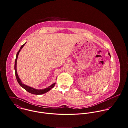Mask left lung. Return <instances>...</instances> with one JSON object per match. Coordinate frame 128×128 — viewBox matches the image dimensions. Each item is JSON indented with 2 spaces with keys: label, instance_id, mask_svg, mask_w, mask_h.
I'll return each mask as SVG.
<instances>
[{
  "label": "left lung",
  "instance_id": "obj_1",
  "mask_svg": "<svg viewBox=\"0 0 128 128\" xmlns=\"http://www.w3.org/2000/svg\"><path fill=\"white\" fill-rule=\"evenodd\" d=\"M108 54H109V55H110V57H111V55H110V53H108Z\"/></svg>",
  "mask_w": 128,
  "mask_h": 128
}]
</instances>
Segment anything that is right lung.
<instances>
[{
  "instance_id": "obj_1",
  "label": "right lung",
  "mask_w": 128,
  "mask_h": 128,
  "mask_svg": "<svg viewBox=\"0 0 128 128\" xmlns=\"http://www.w3.org/2000/svg\"><path fill=\"white\" fill-rule=\"evenodd\" d=\"M26 44V43L22 45L20 49L19 50V51H18L17 54H16V59H15V65H14V69H15V76H16V79H17V81L18 82V83H19V84L26 91H27V92H28L29 93H31L32 94H35V95H41V94H44L47 92H48L49 91H50L52 88H53L55 85V83H54L52 85L49 86L48 88H46L44 89H42V90H37V89H34L33 88H32L31 87H29V86H28L25 84H23L21 80H20V79L18 77V74L17 73V71H16V63H17V58H18V54H19V52L20 51V50H21V49L23 48V47L25 45V44Z\"/></svg>"
}]
</instances>
